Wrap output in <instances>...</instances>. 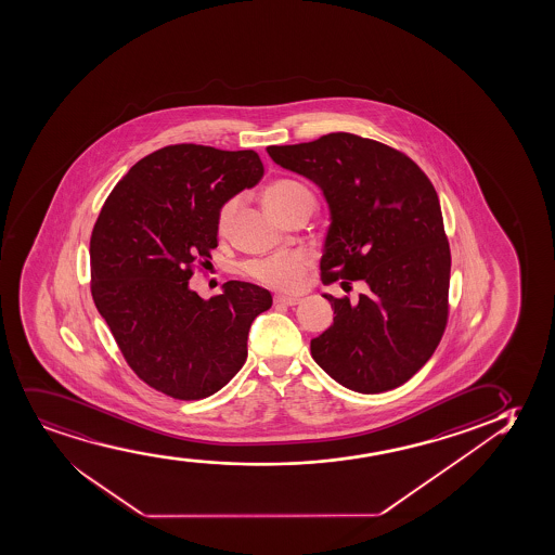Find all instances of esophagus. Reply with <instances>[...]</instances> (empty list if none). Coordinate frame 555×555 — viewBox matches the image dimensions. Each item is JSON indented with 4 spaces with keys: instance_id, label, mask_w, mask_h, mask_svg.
Here are the masks:
<instances>
[{
    "instance_id": "obj_1",
    "label": "esophagus",
    "mask_w": 555,
    "mask_h": 555,
    "mask_svg": "<svg viewBox=\"0 0 555 555\" xmlns=\"http://www.w3.org/2000/svg\"><path fill=\"white\" fill-rule=\"evenodd\" d=\"M274 302L280 304V306H296V304L300 302V298L298 296L278 295L274 298Z\"/></svg>"
}]
</instances>
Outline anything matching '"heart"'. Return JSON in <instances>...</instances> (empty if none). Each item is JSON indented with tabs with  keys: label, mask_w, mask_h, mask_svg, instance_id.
Here are the masks:
<instances>
[{
	"label": "heart",
	"mask_w": 555,
	"mask_h": 555,
	"mask_svg": "<svg viewBox=\"0 0 555 555\" xmlns=\"http://www.w3.org/2000/svg\"><path fill=\"white\" fill-rule=\"evenodd\" d=\"M295 198H309L315 203L313 193L309 191L308 185H304L298 180H275L264 190V203L268 210L274 211L275 216L280 214L288 203H293ZM238 210V198H229L218 211V231H229L232 219ZM244 272L253 280L259 281L262 285L274 288H293L300 287L306 274V260L302 255L296 253H287V255H274V257H262V259H251L244 262Z\"/></svg>",
	"instance_id": "obj_1"
}]
</instances>
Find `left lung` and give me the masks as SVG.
Masks as SVG:
<instances>
[{"label": "left lung", "instance_id": "8db88e82", "mask_svg": "<svg viewBox=\"0 0 555 555\" xmlns=\"http://www.w3.org/2000/svg\"><path fill=\"white\" fill-rule=\"evenodd\" d=\"M267 152L323 190L332 219L324 285H367L357 302L324 295L336 317L311 339V357L354 392L408 383L436 351L449 319L450 247L436 188L411 157L358 134Z\"/></svg>", "mask_w": 555, "mask_h": 555}]
</instances>
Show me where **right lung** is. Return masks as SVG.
<instances>
[{"mask_svg": "<svg viewBox=\"0 0 555 555\" xmlns=\"http://www.w3.org/2000/svg\"><path fill=\"white\" fill-rule=\"evenodd\" d=\"M262 175L253 150L165 146L134 163L93 224L95 308L129 367L175 400L221 390L246 362L255 317L272 306L247 281H227L210 300L190 288L218 247L219 208Z\"/></svg>", "mask_w": 555, "mask_h": 555, "instance_id": "1", "label": "right lung"}]
</instances>
